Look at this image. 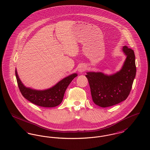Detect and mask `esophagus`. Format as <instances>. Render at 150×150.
<instances>
[{
    "mask_svg": "<svg viewBox=\"0 0 150 150\" xmlns=\"http://www.w3.org/2000/svg\"><path fill=\"white\" fill-rule=\"evenodd\" d=\"M78 70L80 72H83L86 71V68L84 66H81L79 67Z\"/></svg>",
    "mask_w": 150,
    "mask_h": 150,
    "instance_id": "esophagus-1",
    "label": "esophagus"
}]
</instances>
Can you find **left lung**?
<instances>
[{"mask_svg": "<svg viewBox=\"0 0 150 150\" xmlns=\"http://www.w3.org/2000/svg\"><path fill=\"white\" fill-rule=\"evenodd\" d=\"M122 51L127 58L119 71L111 75L100 72H86L92 100L100 107L118 104L126 100L130 92L136 77L135 54L126 45L122 47Z\"/></svg>", "mask_w": 150, "mask_h": 150, "instance_id": "8db88e82", "label": "left lung"}]
</instances>
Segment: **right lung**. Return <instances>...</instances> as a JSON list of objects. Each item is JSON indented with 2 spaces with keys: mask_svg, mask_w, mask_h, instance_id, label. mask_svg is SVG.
<instances>
[{
  "mask_svg": "<svg viewBox=\"0 0 150 150\" xmlns=\"http://www.w3.org/2000/svg\"><path fill=\"white\" fill-rule=\"evenodd\" d=\"M17 84L22 95L31 103L43 107H56L62 101L64 92L72 80L77 76L76 74L70 75L59 81L50 89L37 91L27 88L22 83L17 70L15 71Z\"/></svg>",
  "mask_w": 150,
  "mask_h": 150,
  "instance_id": "1",
  "label": "right lung"
}]
</instances>
